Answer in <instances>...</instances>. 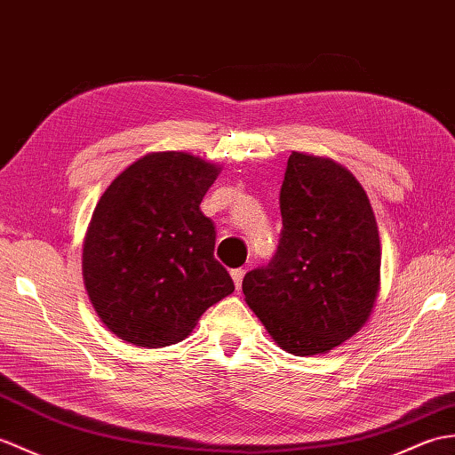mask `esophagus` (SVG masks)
I'll list each match as a JSON object with an SVG mask.
<instances>
[{
	"mask_svg": "<svg viewBox=\"0 0 455 455\" xmlns=\"http://www.w3.org/2000/svg\"><path fill=\"white\" fill-rule=\"evenodd\" d=\"M244 275H246V269H242V267H238V269H232V271H230V277H232V281H235L236 289H240V287H242V279H244Z\"/></svg>",
	"mask_w": 455,
	"mask_h": 455,
	"instance_id": "obj_1",
	"label": "esophagus"
}]
</instances>
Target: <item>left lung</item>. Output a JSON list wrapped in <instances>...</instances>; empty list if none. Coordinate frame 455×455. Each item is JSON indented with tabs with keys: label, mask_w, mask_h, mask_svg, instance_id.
<instances>
[{
	"label": "left lung",
	"mask_w": 455,
	"mask_h": 455,
	"mask_svg": "<svg viewBox=\"0 0 455 455\" xmlns=\"http://www.w3.org/2000/svg\"><path fill=\"white\" fill-rule=\"evenodd\" d=\"M275 256L242 281L246 302L287 353L331 351L371 318L379 236L356 178L331 158L292 151L281 186Z\"/></svg>",
	"instance_id": "left-lung-1"
}]
</instances>
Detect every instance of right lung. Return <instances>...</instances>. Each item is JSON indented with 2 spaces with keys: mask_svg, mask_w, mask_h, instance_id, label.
Listing matches in <instances>:
<instances>
[{
  "mask_svg": "<svg viewBox=\"0 0 455 455\" xmlns=\"http://www.w3.org/2000/svg\"><path fill=\"white\" fill-rule=\"evenodd\" d=\"M219 172L188 153H149L100 196L83 244V281L116 337L149 348L178 343L235 291L213 256L215 225L199 209Z\"/></svg>",
  "mask_w": 455,
  "mask_h": 455,
  "instance_id": "right-lung-1",
  "label": "right lung"
}]
</instances>
